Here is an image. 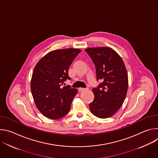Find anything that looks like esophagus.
Wrapping results in <instances>:
<instances>
[{"mask_svg":"<svg viewBox=\"0 0 158 158\" xmlns=\"http://www.w3.org/2000/svg\"><path fill=\"white\" fill-rule=\"evenodd\" d=\"M87 88H82V87H80L79 88V92H83V91H85V90H87Z\"/></svg>","mask_w":158,"mask_h":158,"instance_id":"esophagus-1","label":"esophagus"}]
</instances>
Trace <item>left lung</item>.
<instances>
[{"instance_id": "8db88e82", "label": "left lung", "mask_w": 158, "mask_h": 158, "mask_svg": "<svg viewBox=\"0 0 158 158\" xmlns=\"http://www.w3.org/2000/svg\"><path fill=\"white\" fill-rule=\"evenodd\" d=\"M85 51L96 66L97 81L93 89L94 101L89 108L95 116L105 119L114 115L122 106L126 96L128 77L121 57L112 49L90 48Z\"/></svg>"}]
</instances>
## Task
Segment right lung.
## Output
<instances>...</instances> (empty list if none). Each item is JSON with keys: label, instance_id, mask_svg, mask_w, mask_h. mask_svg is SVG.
<instances>
[{"label": "right lung", "instance_id": "1", "mask_svg": "<svg viewBox=\"0 0 158 158\" xmlns=\"http://www.w3.org/2000/svg\"><path fill=\"white\" fill-rule=\"evenodd\" d=\"M81 52L77 49L52 51L36 64L31 89L37 109L46 117L57 119L69 112L77 90L70 85H62L67 79H71L69 68Z\"/></svg>", "mask_w": 158, "mask_h": 158}]
</instances>
